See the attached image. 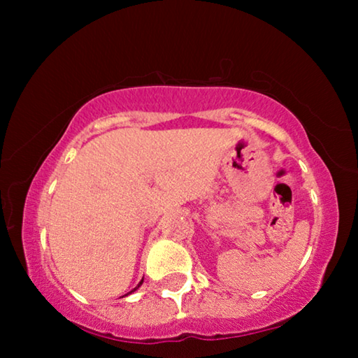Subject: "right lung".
I'll return each instance as SVG.
<instances>
[{
  "label": "right lung",
  "instance_id": "1",
  "mask_svg": "<svg viewBox=\"0 0 358 358\" xmlns=\"http://www.w3.org/2000/svg\"><path fill=\"white\" fill-rule=\"evenodd\" d=\"M141 284H142V281H141ZM141 284H138V286H141ZM138 286H137V287H138ZM137 287H136V289H137ZM136 289H134V290H136Z\"/></svg>",
  "mask_w": 358,
  "mask_h": 358
}]
</instances>
